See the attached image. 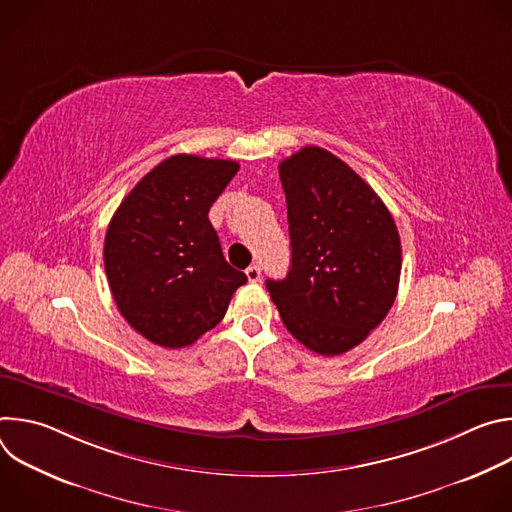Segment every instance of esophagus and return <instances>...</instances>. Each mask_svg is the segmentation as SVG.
<instances>
[{"instance_id":"esophagus-1","label":"esophagus","mask_w":512,"mask_h":512,"mask_svg":"<svg viewBox=\"0 0 512 512\" xmlns=\"http://www.w3.org/2000/svg\"><path fill=\"white\" fill-rule=\"evenodd\" d=\"M247 279L251 281V283H257L259 279H261V269H259V265H251V267H247Z\"/></svg>"}]
</instances>
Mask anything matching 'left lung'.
I'll return each mask as SVG.
<instances>
[{
    "mask_svg": "<svg viewBox=\"0 0 512 512\" xmlns=\"http://www.w3.org/2000/svg\"><path fill=\"white\" fill-rule=\"evenodd\" d=\"M291 265L267 279L291 336L336 356L389 314L401 275V241L377 192L328 150L308 145L279 164Z\"/></svg>",
    "mask_w": 512,
    "mask_h": 512,
    "instance_id": "left-lung-1",
    "label": "left lung"
}]
</instances>
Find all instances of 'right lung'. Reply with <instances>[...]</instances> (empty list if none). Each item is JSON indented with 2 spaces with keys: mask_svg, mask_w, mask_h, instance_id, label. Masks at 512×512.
<instances>
[{
  "mask_svg": "<svg viewBox=\"0 0 512 512\" xmlns=\"http://www.w3.org/2000/svg\"><path fill=\"white\" fill-rule=\"evenodd\" d=\"M237 172L233 160L172 156L135 184L111 218L103 257L113 300L127 324L158 346L194 344L247 283L208 221Z\"/></svg>",
  "mask_w": 512,
  "mask_h": 512,
  "instance_id": "add662e5",
  "label": "right lung"
}]
</instances>
